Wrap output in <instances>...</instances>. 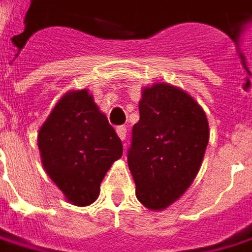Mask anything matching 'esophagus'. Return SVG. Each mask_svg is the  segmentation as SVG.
Masks as SVG:
<instances>
[{
    "instance_id": "obj_1",
    "label": "esophagus",
    "mask_w": 252,
    "mask_h": 252,
    "mask_svg": "<svg viewBox=\"0 0 252 252\" xmlns=\"http://www.w3.org/2000/svg\"><path fill=\"white\" fill-rule=\"evenodd\" d=\"M117 134H118V137L124 141L126 138V128L124 126H118L117 128Z\"/></svg>"
}]
</instances>
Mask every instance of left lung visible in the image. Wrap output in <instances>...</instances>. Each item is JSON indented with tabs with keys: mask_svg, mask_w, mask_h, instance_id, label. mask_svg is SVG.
<instances>
[{
	"mask_svg": "<svg viewBox=\"0 0 252 252\" xmlns=\"http://www.w3.org/2000/svg\"><path fill=\"white\" fill-rule=\"evenodd\" d=\"M208 141L206 115L190 95L166 83L146 88L126 153L138 200L156 211L180 197L200 169Z\"/></svg>",
	"mask_w": 252,
	"mask_h": 252,
	"instance_id": "1",
	"label": "left lung"
}]
</instances>
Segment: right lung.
Returning <instances> with one entry per match:
<instances>
[{
    "mask_svg": "<svg viewBox=\"0 0 252 252\" xmlns=\"http://www.w3.org/2000/svg\"><path fill=\"white\" fill-rule=\"evenodd\" d=\"M46 173L69 202H95L111 164L123 156V143L86 89L64 95L38 131Z\"/></svg>",
    "mask_w": 252,
    "mask_h": 252,
    "instance_id": "add662e5",
    "label": "right lung"
}]
</instances>
